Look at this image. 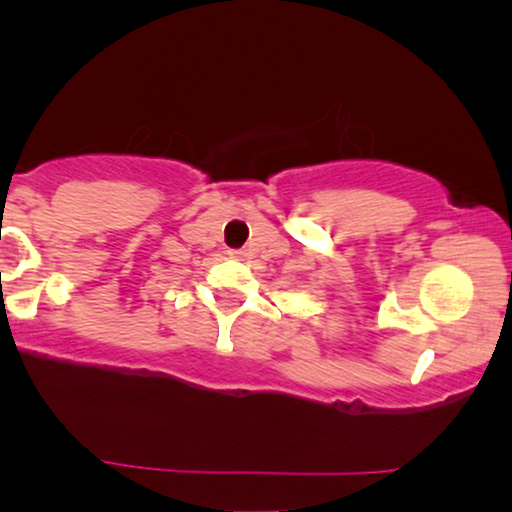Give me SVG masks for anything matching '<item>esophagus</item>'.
Listing matches in <instances>:
<instances>
[{
  "mask_svg": "<svg viewBox=\"0 0 512 512\" xmlns=\"http://www.w3.org/2000/svg\"><path fill=\"white\" fill-rule=\"evenodd\" d=\"M228 254H230V258H235V261H242V258H244V256H247V254H244V251H242V249H230V251H228Z\"/></svg>",
  "mask_w": 512,
  "mask_h": 512,
  "instance_id": "1",
  "label": "esophagus"
}]
</instances>
